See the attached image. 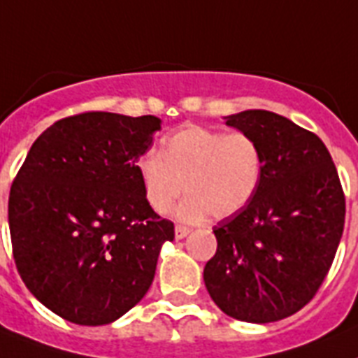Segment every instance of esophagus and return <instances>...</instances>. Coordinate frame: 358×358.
I'll return each mask as SVG.
<instances>
[{
    "mask_svg": "<svg viewBox=\"0 0 358 358\" xmlns=\"http://www.w3.org/2000/svg\"><path fill=\"white\" fill-rule=\"evenodd\" d=\"M189 233H191V229H189L187 225L178 224V225H176V227H174V236H176V238H178V240L185 238V236H187Z\"/></svg>",
    "mask_w": 358,
    "mask_h": 358,
    "instance_id": "obj_1",
    "label": "esophagus"
}]
</instances>
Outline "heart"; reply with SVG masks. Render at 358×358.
Wrapping results in <instances>:
<instances>
[{
  "instance_id": "b5f03b06",
  "label": "heart",
  "mask_w": 358,
  "mask_h": 358,
  "mask_svg": "<svg viewBox=\"0 0 358 358\" xmlns=\"http://www.w3.org/2000/svg\"><path fill=\"white\" fill-rule=\"evenodd\" d=\"M138 176L152 211L165 215L174 202L184 220L236 215L257 194L264 174V155L251 134L187 125L165 138L162 155L138 158Z\"/></svg>"
}]
</instances>
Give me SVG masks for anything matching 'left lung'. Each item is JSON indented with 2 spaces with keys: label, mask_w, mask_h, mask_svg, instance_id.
<instances>
[{
  "label": "left lung",
  "mask_w": 358,
  "mask_h": 358,
  "mask_svg": "<svg viewBox=\"0 0 358 358\" xmlns=\"http://www.w3.org/2000/svg\"><path fill=\"white\" fill-rule=\"evenodd\" d=\"M264 155L257 194L213 227L216 253L203 280L215 304L244 322L291 317L317 295L344 231L346 198L327 147L269 110L227 116Z\"/></svg>",
  "instance_id": "8db88e82"
}]
</instances>
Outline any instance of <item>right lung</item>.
Returning <instances> with one entry per match:
<instances>
[{
    "mask_svg": "<svg viewBox=\"0 0 358 358\" xmlns=\"http://www.w3.org/2000/svg\"><path fill=\"white\" fill-rule=\"evenodd\" d=\"M156 116L80 113L32 143L12 182L8 227L21 280L52 313L101 326L133 309L174 224L152 211L138 158Z\"/></svg>",
    "mask_w": 358,
    "mask_h": 358,
    "instance_id": "add662e5",
    "label": "right lung"
}]
</instances>
